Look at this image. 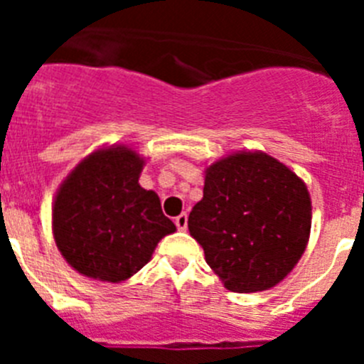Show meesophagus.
Returning a JSON list of instances; mask_svg holds the SVG:
<instances>
[{
    "label": "esophagus",
    "mask_w": 364,
    "mask_h": 364,
    "mask_svg": "<svg viewBox=\"0 0 364 364\" xmlns=\"http://www.w3.org/2000/svg\"><path fill=\"white\" fill-rule=\"evenodd\" d=\"M175 226H176V230H178V231L188 230V215H186V213L178 215V217L175 218Z\"/></svg>",
    "instance_id": "esophagus-1"
}]
</instances>
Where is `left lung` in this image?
Returning <instances> with one entry per match:
<instances>
[{
  "instance_id": "1",
  "label": "left lung",
  "mask_w": 364,
  "mask_h": 364,
  "mask_svg": "<svg viewBox=\"0 0 364 364\" xmlns=\"http://www.w3.org/2000/svg\"><path fill=\"white\" fill-rule=\"evenodd\" d=\"M189 233L231 291L268 290L294 269L308 242L311 202L301 178L266 153H237L205 171Z\"/></svg>"
}]
</instances>
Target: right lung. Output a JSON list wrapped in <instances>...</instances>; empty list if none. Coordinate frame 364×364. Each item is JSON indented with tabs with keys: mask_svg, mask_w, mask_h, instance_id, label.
Returning <instances> with one entry per match:
<instances>
[{
	"mask_svg": "<svg viewBox=\"0 0 364 364\" xmlns=\"http://www.w3.org/2000/svg\"><path fill=\"white\" fill-rule=\"evenodd\" d=\"M144 160L127 147L96 151L62 184L53 210L58 250L76 272L120 282L176 230L154 191L138 184Z\"/></svg>",
	"mask_w": 364,
	"mask_h": 364,
	"instance_id": "1",
	"label": "right lung"
}]
</instances>
